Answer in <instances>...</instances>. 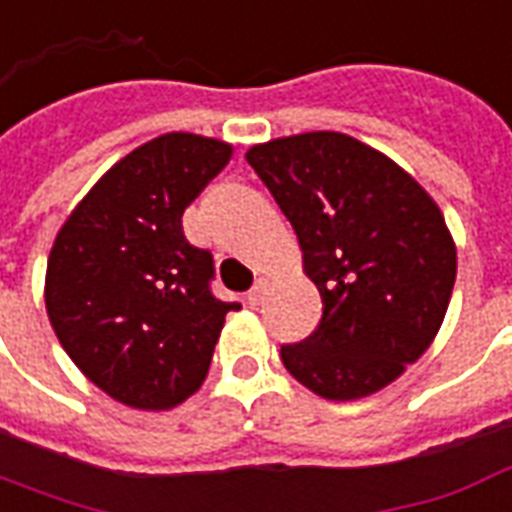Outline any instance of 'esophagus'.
<instances>
[{"instance_id":"34e87169","label":"esophagus","mask_w":512,"mask_h":512,"mask_svg":"<svg viewBox=\"0 0 512 512\" xmlns=\"http://www.w3.org/2000/svg\"><path fill=\"white\" fill-rule=\"evenodd\" d=\"M266 290H268V285H266V282H263V279H260V282H257V285L252 287L249 293H246V301H249V304H252V306L263 304V298H266Z\"/></svg>"}]
</instances>
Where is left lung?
Returning a JSON list of instances; mask_svg holds the SVG:
<instances>
[{
  "instance_id": "8db88e82",
  "label": "left lung",
  "mask_w": 512,
  "mask_h": 512,
  "mask_svg": "<svg viewBox=\"0 0 512 512\" xmlns=\"http://www.w3.org/2000/svg\"><path fill=\"white\" fill-rule=\"evenodd\" d=\"M290 219L323 298L309 339L282 347L295 380L328 401L382 391L429 350L456 282V241L426 189L344 132L246 151Z\"/></svg>"
}]
</instances>
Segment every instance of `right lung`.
<instances>
[{"label":"right lung","mask_w":512,"mask_h":512,"mask_svg":"<svg viewBox=\"0 0 512 512\" xmlns=\"http://www.w3.org/2000/svg\"><path fill=\"white\" fill-rule=\"evenodd\" d=\"M233 157L225 140L168 132L121 157L64 219L45 309L89 380L135 410H170L206 380L225 314L211 252L184 238V208Z\"/></svg>","instance_id":"add662e5"}]
</instances>
